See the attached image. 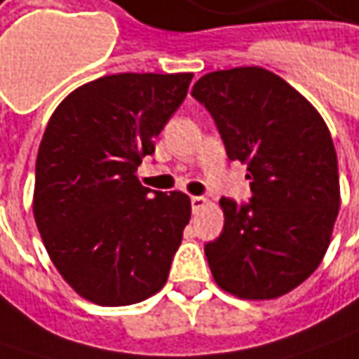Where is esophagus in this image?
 Instances as JSON below:
<instances>
[{
  "label": "esophagus",
  "mask_w": 359,
  "mask_h": 359,
  "mask_svg": "<svg viewBox=\"0 0 359 359\" xmlns=\"http://www.w3.org/2000/svg\"><path fill=\"white\" fill-rule=\"evenodd\" d=\"M205 205V198H201V196H191V210L194 212H198Z\"/></svg>",
  "instance_id": "esophagus-1"
}]
</instances>
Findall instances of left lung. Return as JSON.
Listing matches in <instances>:
<instances>
[{
    "label": "left lung",
    "instance_id": "1",
    "mask_svg": "<svg viewBox=\"0 0 359 359\" xmlns=\"http://www.w3.org/2000/svg\"><path fill=\"white\" fill-rule=\"evenodd\" d=\"M214 118L229 161L248 165L252 198H222L224 229L205 243L222 290L271 299L308 280L339 210L338 156L316 107L264 67L200 77L191 90Z\"/></svg>",
    "mask_w": 359,
    "mask_h": 359
}]
</instances>
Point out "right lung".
<instances>
[{
    "label": "right lung",
    "instance_id": "right-lung-1",
    "mask_svg": "<svg viewBox=\"0 0 359 359\" xmlns=\"http://www.w3.org/2000/svg\"><path fill=\"white\" fill-rule=\"evenodd\" d=\"M191 77H100L49 119L35 161V224L63 280L93 304H137L168 280L191 201L144 187L135 172Z\"/></svg>",
    "mask_w": 359,
    "mask_h": 359
}]
</instances>
